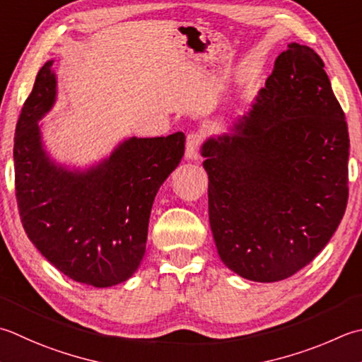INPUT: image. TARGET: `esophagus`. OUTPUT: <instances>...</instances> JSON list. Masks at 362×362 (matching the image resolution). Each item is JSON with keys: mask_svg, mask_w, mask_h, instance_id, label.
<instances>
[{"mask_svg": "<svg viewBox=\"0 0 362 362\" xmlns=\"http://www.w3.org/2000/svg\"><path fill=\"white\" fill-rule=\"evenodd\" d=\"M199 146H201V134L189 133L188 136H187L185 157L188 160H197V158H199Z\"/></svg>", "mask_w": 362, "mask_h": 362, "instance_id": "obj_1", "label": "esophagus"}]
</instances>
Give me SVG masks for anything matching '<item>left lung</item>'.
<instances>
[{"label": "left lung", "mask_w": 362, "mask_h": 362, "mask_svg": "<svg viewBox=\"0 0 362 362\" xmlns=\"http://www.w3.org/2000/svg\"><path fill=\"white\" fill-rule=\"evenodd\" d=\"M323 67L313 48L288 44L251 110L202 144L216 250L245 279L300 272L345 214L349 127Z\"/></svg>", "instance_id": "left-lung-1"}]
</instances>
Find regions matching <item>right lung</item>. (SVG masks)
Masks as SVG:
<instances>
[{"label": "right lung", "mask_w": 362, "mask_h": 362, "mask_svg": "<svg viewBox=\"0 0 362 362\" xmlns=\"http://www.w3.org/2000/svg\"><path fill=\"white\" fill-rule=\"evenodd\" d=\"M53 61L35 76L16 139V196L28 238L49 264L86 286L132 278L146 252L155 196L185 152V134L129 138L84 171L48 157L39 120L56 100Z\"/></svg>", "instance_id": "1"}]
</instances>
